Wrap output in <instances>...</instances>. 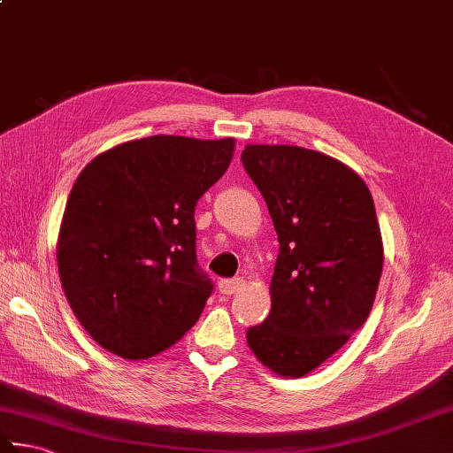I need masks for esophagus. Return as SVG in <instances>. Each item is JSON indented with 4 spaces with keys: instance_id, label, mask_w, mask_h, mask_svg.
I'll use <instances>...</instances> for the list:
<instances>
[{
    "instance_id": "1",
    "label": "esophagus",
    "mask_w": 453,
    "mask_h": 453,
    "mask_svg": "<svg viewBox=\"0 0 453 453\" xmlns=\"http://www.w3.org/2000/svg\"><path fill=\"white\" fill-rule=\"evenodd\" d=\"M242 287V279H221L218 282V290L221 292V295H234V292Z\"/></svg>"
}]
</instances>
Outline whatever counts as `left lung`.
<instances>
[{
  "label": "left lung",
  "instance_id": "left-lung-1",
  "mask_svg": "<svg viewBox=\"0 0 453 453\" xmlns=\"http://www.w3.org/2000/svg\"><path fill=\"white\" fill-rule=\"evenodd\" d=\"M242 163L279 237L271 312L247 330V343L274 373L303 377L373 308L383 271L375 203L351 168L318 150L247 145Z\"/></svg>",
  "mask_w": 453,
  "mask_h": 453
}]
</instances>
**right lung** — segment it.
I'll use <instances>...</instances> for the list:
<instances>
[{
    "label": "right lung",
    "mask_w": 453,
    "mask_h": 453,
    "mask_svg": "<svg viewBox=\"0 0 453 453\" xmlns=\"http://www.w3.org/2000/svg\"><path fill=\"white\" fill-rule=\"evenodd\" d=\"M234 139L153 135L97 155L76 179L58 234L68 304L123 359L171 348L214 285L196 259L194 208L227 171Z\"/></svg>",
    "instance_id": "obj_1"
}]
</instances>
